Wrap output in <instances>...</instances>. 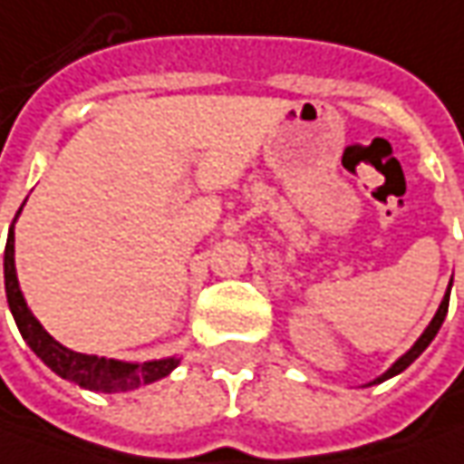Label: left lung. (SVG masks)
I'll return each instance as SVG.
<instances>
[{
  "label": "left lung",
  "instance_id": "left-lung-1",
  "mask_svg": "<svg viewBox=\"0 0 464 464\" xmlns=\"http://www.w3.org/2000/svg\"><path fill=\"white\" fill-rule=\"evenodd\" d=\"M450 289H452V282H450ZM450 289H447V295H444L442 304H440V310H437V314L431 317L430 327H427V330L421 333V338H419L417 343H414V345H411V348H409V351H406L404 355H401V358L396 361V363L391 365V368H389V371H386V373H383V376H378L376 381H373V383H381V381H386V378L396 376V373H401V371H406L409 365L417 361L421 353L427 351V345H430L431 340H434V335L440 333V327H442L444 317H447V307H450Z\"/></svg>",
  "mask_w": 464,
  "mask_h": 464
}]
</instances>
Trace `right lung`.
I'll list each match as a JSON object with an SVG mask.
<instances>
[{"instance_id": "add662e5", "label": "right lung", "mask_w": 464, "mask_h": 464, "mask_svg": "<svg viewBox=\"0 0 464 464\" xmlns=\"http://www.w3.org/2000/svg\"><path fill=\"white\" fill-rule=\"evenodd\" d=\"M22 210V208H20ZM17 210V216H20ZM14 216V220H17ZM14 220L9 228L7 248H5V289L12 317L20 327L24 343L43 363L55 371L60 378H68L78 383L81 389L103 391V393H119V391H134L147 383H154L160 378L169 376L178 368V358H162V361H147V363H124L113 358H99L86 353L68 351L58 340L47 333L43 324L34 320V314L22 297L17 272H14Z\"/></svg>"}]
</instances>
